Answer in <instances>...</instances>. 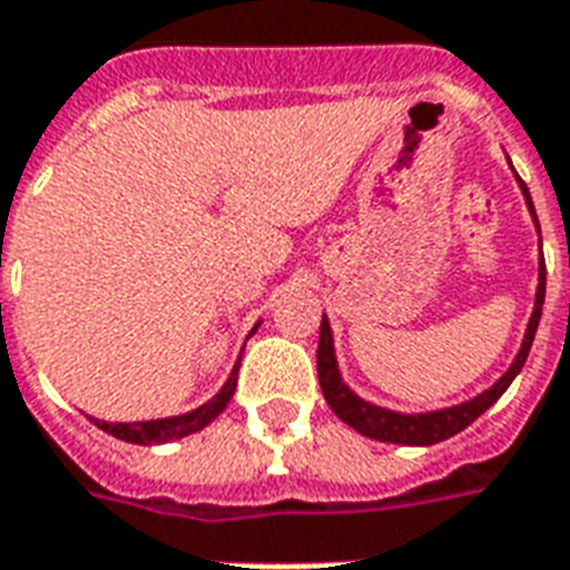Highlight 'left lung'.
<instances>
[{
	"mask_svg": "<svg viewBox=\"0 0 570 570\" xmlns=\"http://www.w3.org/2000/svg\"><path fill=\"white\" fill-rule=\"evenodd\" d=\"M520 188H523V194H527L529 208H532V215H535V206H532V197H529L527 181H520ZM535 224H538V217H535ZM538 233H541V229H538ZM544 289H547V266H544V254H541L535 311H532L527 337H523V346H520L514 364H511L505 376H502L493 389L484 391V394H478V397L460 403V406H451V410L424 412V415H401V412L382 410V406H373V403L355 397L353 391L343 385L341 373H337V362H334V346H332V328H328V320L323 316V325H320V346H316V373H320V385H323L325 403L332 406L337 419L346 421L350 428H355L358 433H364V436H371V440L397 442V445H436V442L449 440V436L460 433L463 428H469L481 412L490 410V406L505 394L508 385L514 382L520 367L527 364V355L529 350H532V341H535L538 320H541V307H544Z\"/></svg>",
	"mask_w": 570,
	"mask_h": 570,
	"instance_id": "1",
	"label": "left lung"
}]
</instances>
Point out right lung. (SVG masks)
Instances as JSON below:
<instances>
[{
	"label": "right lung",
	"instance_id": "right-lung-1",
	"mask_svg": "<svg viewBox=\"0 0 570 570\" xmlns=\"http://www.w3.org/2000/svg\"><path fill=\"white\" fill-rule=\"evenodd\" d=\"M236 376L238 367H233L227 385L217 391L215 401H208L206 406H199V410L188 412V415H176V419L160 421H134V424H110V421H95V424H98L104 433L116 436V440L134 442V445H160V442L181 440V436H190V433H197V430H203L206 424H212L220 412L227 410L229 397H233V391H236Z\"/></svg>",
	"mask_w": 570,
	"mask_h": 570
}]
</instances>
